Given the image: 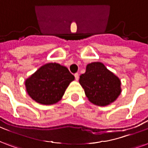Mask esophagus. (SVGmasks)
Returning a JSON list of instances; mask_svg holds the SVG:
<instances>
[{
	"label": "esophagus",
	"mask_w": 148,
	"mask_h": 148,
	"mask_svg": "<svg viewBox=\"0 0 148 148\" xmlns=\"http://www.w3.org/2000/svg\"><path fill=\"white\" fill-rule=\"evenodd\" d=\"M74 77H75V79H76V81H77V80H78V78H79V74H77V73L74 74Z\"/></svg>",
	"instance_id": "34e87169"
}]
</instances>
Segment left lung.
Returning <instances> with one entry per match:
<instances>
[{
  "label": "left lung",
  "instance_id": "1",
  "mask_svg": "<svg viewBox=\"0 0 148 148\" xmlns=\"http://www.w3.org/2000/svg\"><path fill=\"white\" fill-rule=\"evenodd\" d=\"M79 83L89 101L99 106L110 104L121 93L119 77L99 62L87 65L85 73L80 76Z\"/></svg>",
  "mask_w": 148,
  "mask_h": 148
}]
</instances>
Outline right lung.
I'll return each mask as SVG.
<instances>
[{
	"label": "right lung",
	"instance_id": "add662e5",
	"mask_svg": "<svg viewBox=\"0 0 148 148\" xmlns=\"http://www.w3.org/2000/svg\"><path fill=\"white\" fill-rule=\"evenodd\" d=\"M74 76L66 66L59 63H47L26 80L27 93L34 100L45 105L61 99Z\"/></svg>",
	"mask_w": 148,
	"mask_h": 148
}]
</instances>
